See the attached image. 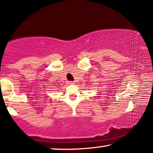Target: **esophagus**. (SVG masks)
I'll use <instances>...</instances> for the list:
<instances>
[{
	"instance_id": "1",
	"label": "esophagus",
	"mask_w": 153,
	"mask_h": 153,
	"mask_svg": "<svg viewBox=\"0 0 153 153\" xmlns=\"http://www.w3.org/2000/svg\"><path fill=\"white\" fill-rule=\"evenodd\" d=\"M69 84H75L74 82H69Z\"/></svg>"
}]
</instances>
